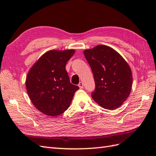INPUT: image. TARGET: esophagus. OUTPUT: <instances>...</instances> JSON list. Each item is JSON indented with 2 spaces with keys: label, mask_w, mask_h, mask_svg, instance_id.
Returning a JSON list of instances; mask_svg holds the SVG:
<instances>
[{
  "label": "esophagus",
  "mask_w": 156,
  "mask_h": 156,
  "mask_svg": "<svg viewBox=\"0 0 156 156\" xmlns=\"http://www.w3.org/2000/svg\"><path fill=\"white\" fill-rule=\"evenodd\" d=\"M78 86H79V87L80 89H83V83L82 82H79Z\"/></svg>",
  "instance_id": "obj_1"
}]
</instances>
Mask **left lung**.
Listing matches in <instances>:
<instances>
[{"instance_id": "obj_1", "label": "left lung", "mask_w": 156, "mask_h": 156, "mask_svg": "<svg viewBox=\"0 0 156 156\" xmlns=\"http://www.w3.org/2000/svg\"><path fill=\"white\" fill-rule=\"evenodd\" d=\"M92 69L95 90L92 98L101 107L115 110L130 95L132 73L122 56L113 48L98 45L83 51Z\"/></svg>"}]
</instances>
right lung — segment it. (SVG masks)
<instances>
[{"label": "right lung", "instance_id": "1", "mask_svg": "<svg viewBox=\"0 0 156 156\" xmlns=\"http://www.w3.org/2000/svg\"><path fill=\"white\" fill-rule=\"evenodd\" d=\"M75 53L73 49L49 50L30 68L26 88L32 104L44 115L56 116L69 107L79 87L71 84L66 65Z\"/></svg>", "mask_w": 156, "mask_h": 156}]
</instances>
